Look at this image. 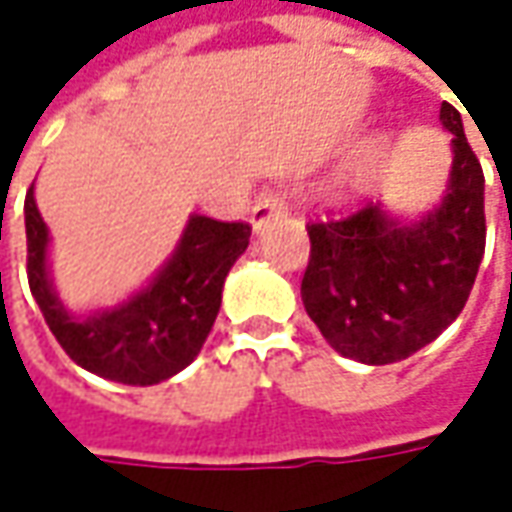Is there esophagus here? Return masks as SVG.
Returning <instances> with one entry per match:
<instances>
[{
  "label": "esophagus",
  "mask_w": 512,
  "mask_h": 512,
  "mask_svg": "<svg viewBox=\"0 0 512 512\" xmlns=\"http://www.w3.org/2000/svg\"><path fill=\"white\" fill-rule=\"evenodd\" d=\"M283 215H289V203L286 198L280 195V192H266V195H260L252 206V226L255 229H263L269 221H277V218H283Z\"/></svg>",
  "instance_id": "1"
}]
</instances>
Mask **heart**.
Instances as JSON below:
<instances>
[{
    "instance_id": "b5f03b06",
    "label": "heart",
    "mask_w": 512,
    "mask_h": 512,
    "mask_svg": "<svg viewBox=\"0 0 512 512\" xmlns=\"http://www.w3.org/2000/svg\"><path fill=\"white\" fill-rule=\"evenodd\" d=\"M379 152H382V147H379V144H371V147H365V150H362L360 161H357V175H365L368 169L377 164Z\"/></svg>"
}]
</instances>
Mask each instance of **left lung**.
Here are the masks:
<instances>
[{
	"label": "left lung",
	"instance_id": "obj_1",
	"mask_svg": "<svg viewBox=\"0 0 512 512\" xmlns=\"http://www.w3.org/2000/svg\"><path fill=\"white\" fill-rule=\"evenodd\" d=\"M453 147L448 195L422 221L402 223L379 203L311 221L300 297L334 351L365 365L405 360L465 309L485 255V172L462 115L442 104Z\"/></svg>",
	"mask_w": 512,
	"mask_h": 512
}]
</instances>
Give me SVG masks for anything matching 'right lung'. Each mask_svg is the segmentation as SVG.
Returning a JSON list of instances; mask_svg holds the SVG:
<instances>
[{
    "instance_id": "right-lung-1",
    "label": "right lung",
    "mask_w": 512,
    "mask_h": 512,
    "mask_svg": "<svg viewBox=\"0 0 512 512\" xmlns=\"http://www.w3.org/2000/svg\"><path fill=\"white\" fill-rule=\"evenodd\" d=\"M27 283L45 323L67 357L84 371L124 385H155L198 357L221 309L223 280L246 246L252 226L192 215L175 255L150 286L118 309L70 317L47 274V226L25 198Z\"/></svg>"
}]
</instances>
